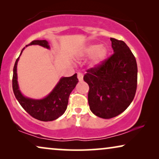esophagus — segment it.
Listing matches in <instances>:
<instances>
[{
	"label": "esophagus",
	"instance_id": "esophagus-1",
	"mask_svg": "<svg viewBox=\"0 0 159 159\" xmlns=\"http://www.w3.org/2000/svg\"><path fill=\"white\" fill-rule=\"evenodd\" d=\"M77 78H78V80H79V81H82V80H83V75H82V73H80V72H78L77 73Z\"/></svg>",
	"mask_w": 159,
	"mask_h": 159
}]
</instances>
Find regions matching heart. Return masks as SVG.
I'll return each mask as SVG.
<instances>
[{"mask_svg":"<svg viewBox=\"0 0 159 159\" xmlns=\"http://www.w3.org/2000/svg\"><path fill=\"white\" fill-rule=\"evenodd\" d=\"M83 54L88 57L92 56V64L94 66H99L107 57L108 49L105 45L91 44L84 49Z\"/></svg>","mask_w":159,"mask_h":159,"instance_id":"b5f03b06","label":"heart"}]
</instances>
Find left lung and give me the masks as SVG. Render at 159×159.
Listing matches in <instances>:
<instances>
[{
    "instance_id": "8db88e82",
    "label": "left lung",
    "mask_w": 159,
    "mask_h": 159,
    "mask_svg": "<svg viewBox=\"0 0 159 159\" xmlns=\"http://www.w3.org/2000/svg\"><path fill=\"white\" fill-rule=\"evenodd\" d=\"M114 54L101 65L87 70L88 103L95 116L111 119L127 109L135 95L138 66L135 57L122 40L111 38Z\"/></svg>"
}]
</instances>
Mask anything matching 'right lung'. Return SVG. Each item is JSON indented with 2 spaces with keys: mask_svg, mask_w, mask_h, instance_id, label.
<instances>
[{
  "mask_svg": "<svg viewBox=\"0 0 159 159\" xmlns=\"http://www.w3.org/2000/svg\"><path fill=\"white\" fill-rule=\"evenodd\" d=\"M32 45H39L45 48L50 49L47 40H33L26 47ZM25 47L21 50L20 55L15 62L13 71L12 87L14 95L22 106V108L30 116L40 121H53L64 114L68 105L69 97L78 81L77 74L69 77H61L53 90L42 99H32L25 97L19 90L17 81V64Z\"/></svg>",
  "mask_w": 159,
  "mask_h": 159,
  "instance_id": "right-lung-1",
  "label": "right lung"
}]
</instances>
